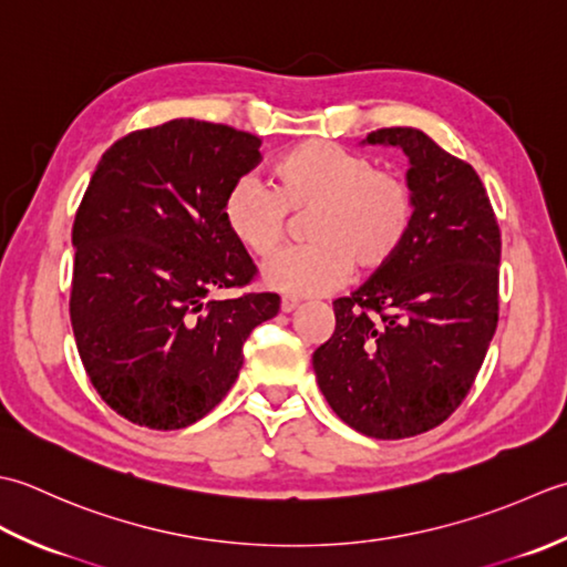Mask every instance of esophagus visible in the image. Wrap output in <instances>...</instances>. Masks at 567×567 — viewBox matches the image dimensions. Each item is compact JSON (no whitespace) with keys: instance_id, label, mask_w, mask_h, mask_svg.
Wrapping results in <instances>:
<instances>
[{"instance_id":"34e87169","label":"esophagus","mask_w":567,"mask_h":567,"mask_svg":"<svg viewBox=\"0 0 567 567\" xmlns=\"http://www.w3.org/2000/svg\"><path fill=\"white\" fill-rule=\"evenodd\" d=\"M298 306H300L298 298H291V296H284L281 298V310H284V313H293Z\"/></svg>"}]
</instances>
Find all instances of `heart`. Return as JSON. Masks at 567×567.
Segmentation results:
<instances>
[{
    "label": "heart",
    "instance_id": "b5f03b06",
    "mask_svg": "<svg viewBox=\"0 0 567 567\" xmlns=\"http://www.w3.org/2000/svg\"><path fill=\"white\" fill-rule=\"evenodd\" d=\"M286 213L308 215L310 247L284 251L264 269V284L296 298L326 296L360 274L384 271L413 227L409 183L338 144L310 138L276 158L271 190L239 178L223 200L229 235L251 257L281 247Z\"/></svg>",
    "mask_w": 567,
    "mask_h": 567
}]
</instances>
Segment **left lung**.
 <instances>
[{
  "label": "left lung",
  "instance_id": "1",
  "mask_svg": "<svg viewBox=\"0 0 567 567\" xmlns=\"http://www.w3.org/2000/svg\"><path fill=\"white\" fill-rule=\"evenodd\" d=\"M364 144L409 156L413 227L384 271L334 300L313 369L350 429L399 441L441 425L467 396L499 320L502 237L475 168L429 134L391 126Z\"/></svg>",
  "mask_w": 567,
  "mask_h": 567
}]
</instances>
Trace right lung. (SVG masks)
I'll return each instance as SVG.
<instances>
[{"instance_id": "right-lung-1", "label": "right lung", "mask_w": 567, "mask_h": 567, "mask_svg": "<svg viewBox=\"0 0 567 567\" xmlns=\"http://www.w3.org/2000/svg\"><path fill=\"white\" fill-rule=\"evenodd\" d=\"M259 136L171 120L114 142L73 225L71 322L102 401L126 421L176 431L239 377L249 332L276 293L210 300L257 274L223 219L227 190L261 161Z\"/></svg>"}]
</instances>
